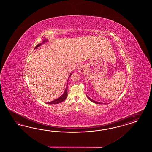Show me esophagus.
Returning <instances> with one entry per match:
<instances>
[{"label": "esophagus", "mask_w": 152, "mask_h": 152, "mask_svg": "<svg viewBox=\"0 0 152 152\" xmlns=\"http://www.w3.org/2000/svg\"><path fill=\"white\" fill-rule=\"evenodd\" d=\"M78 71L80 72H83V67L82 66H79L78 67Z\"/></svg>", "instance_id": "esophagus-1"}]
</instances>
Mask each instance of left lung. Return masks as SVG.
<instances>
[{
    "label": "left lung",
    "instance_id": "obj_1",
    "mask_svg": "<svg viewBox=\"0 0 152 152\" xmlns=\"http://www.w3.org/2000/svg\"><path fill=\"white\" fill-rule=\"evenodd\" d=\"M88 99H89V100H90V101H92V102H94V103H96V104H101L100 102H96V101H94V100H92V99H91V98H90V97H89L88 96Z\"/></svg>",
    "mask_w": 152,
    "mask_h": 152
}]
</instances>
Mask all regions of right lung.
Segmentation results:
<instances>
[{"mask_svg": "<svg viewBox=\"0 0 152 152\" xmlns=\"http://www.w3.org/2000/svg\"><path fill=\"white\" fill-rule=\"evenodd\" d=\"M46 41H47V40H44L43 42H46ZM41 45V43L38 44L37 46H36L35 48H37V47H39ZM71 74L69 75V77L71 76ZM67 85H68L67 84V87H66V90H65V91H64V94L61 96L59 97V98H58L57 99H56V100H55L54 101H51V102H47V104H58V103H60V102H61L64 101V100L67 98Z\"/></svg>", "mask_w": 152, "mask_h": 152, "instance_id": "1", "label": "right lung"}]
</instances>
